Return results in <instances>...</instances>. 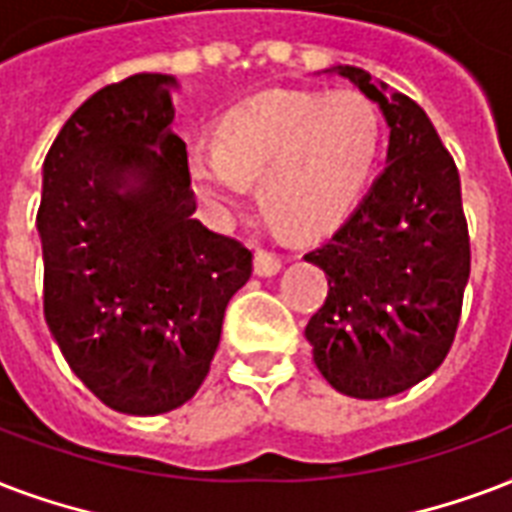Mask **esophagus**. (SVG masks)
Returning <instances> with one entry per match:
<instances>
[{
    "instance_id": "34e87169",
    "label": "esophagus",
    "mask_w": 512,
    "mask_h": 512,
    "mask_svg": "<svg viewBox=\"0 0 512 512\" xmlns=\"http://www.w3.org/2000/svg\"><path fill=\"white\" fill-rule=\"evenodd\" d=\"M282 271V257L271 249H255V273L257 276H273Z\"/></svg>"
}]
</instances>
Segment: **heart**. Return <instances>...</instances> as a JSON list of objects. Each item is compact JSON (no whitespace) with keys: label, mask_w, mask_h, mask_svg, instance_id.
Masks as SVG:
<instances>
[{"label":"heart","mask_w":512,"mask_h":512,"mask_svg":"<svg viewBox=\"0 0 512 512\" xmlns=\"http://www.w3.org/2000/svg\"><path fill=\"white\" fill-rule=\"evenodd\" d=\"M381 115L362 93L268 91L220 120L217 144L187 150V177L214 222L260 179L268 212L295 233L335 228L365 193L381 155Z\"/></svg>","instance_id":"1"}]
</instances>
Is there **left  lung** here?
I'll return each instance as SVG.
<instances>
[{
	"label": "left lung",
	"instance_id": "8db88e82",
	"mask_svg": "<svg viewBox=\"0 0 512 512\" xmlns=\"http://www.w3.org/2000/svg\"><path fill=\"white\" fill-rule=\"evenodd\" d=\"M349 77L389 126L386 169L308 263L327 276L306 338L327 384L349 397L400 395L440 368L470 276V236L454 158L427 112L357 66Z\"/></svg>",
	"mask_w": 512,
	"mask_h": 512
}]
</instances>
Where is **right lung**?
Instances as JSON below:
<instances>
[{
    "instance_id": "right-lung-1",
    "label": "right lung",
    "mask_w": 512,
    "mask_h": 512,
    "mask_svg": "<svg viewBox=\"0 0 512 512\" xmlns=\"http://www.w3.org/2000/svg\"><path fill=\"white\" fill-rule=\"evenodd\" d=\"M171 74L96 91L58 131L37 212L45 319L101 403L174 411L204 384L252 252L193 220Z\"/></svg>"
}]
</instances>
